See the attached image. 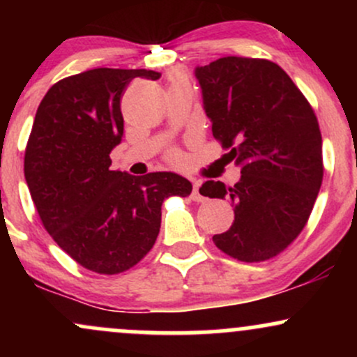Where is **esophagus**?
<instances>
[{
    "label": "esophagus",
    "instance_id": "1",
    "mask_svg": "<svg viewBox=\"0 0 357 357\" xmlns=\"http://www.w3.org/2000/svg\"><path fill=\"white\" fill-rule=\"evenodd\" d=\"M199 186H202V183H199V181L192 183V192H191L192 202H203V199H204L202 196V192H199Z\"/></svg>",
    "mask_w": 357,
    "mask_h": 357
}]
</instances>
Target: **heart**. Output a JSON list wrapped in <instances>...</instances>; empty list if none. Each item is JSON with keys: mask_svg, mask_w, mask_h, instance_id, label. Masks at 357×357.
Masks as SVG:
<instances>
[{"mask_svg": "<svg viewBox=\"0 0 357 357\" xmlns=\"http://www.w3.org/2000/svg\"><path fill=\"white\" fill-rule=\"evenodd\" d=\"M173 82H184V84H188L186 77H184L183 73H176V75L171 77V84H173ZM171 159H173V161H176V162H179L183 158H181V154H179V153H171Z\"/></svg>", "mask_w": 357, "mask_h": 357, "instance_id": "1", "label": "heart"}]
</instances>
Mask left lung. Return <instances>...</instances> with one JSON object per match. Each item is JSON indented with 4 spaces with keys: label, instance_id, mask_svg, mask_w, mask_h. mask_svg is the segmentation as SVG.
<instances>
[{
    "label": "left lung",
    "instance_id": "1",
    "mask_svg": "<svg viewBox=\"0 0 357 357\" xmlns=\"http://www.w3.org/2000/svg\"><path fill=\"white\" fill-rule=\"evenodd\" d=\"M215 139L241 167L228 188L206 181L199 192L227 198L230 230L213 236L221 252L264 261L297 238L322 184V136L312 107L277 63L223 56L195 68Z\"/></svg>",
    "mask_w": 357,
    "mask_h": 357
}]
</instances>
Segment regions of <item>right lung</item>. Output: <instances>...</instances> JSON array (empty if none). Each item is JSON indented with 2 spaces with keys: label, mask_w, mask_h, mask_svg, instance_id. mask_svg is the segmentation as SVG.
I'll list each match as a JSON object with an SVG mask.
<instances>
[{
  "label": "right lung",
  "mask_w": 357,
  "mask_h": 357,
  "mask_svg": "<svg viewBox=\"0 0 357 357\" xmlns=\"http://www.w3.org/2000/svg\"><path fill=\"white\" fill-rule=\"evenodd\" d=\"M136 77L161 73L93 68L56 82L24 151V179L45 230L77 264L105 275L141 261L159 235L162 202L192 190L176 173L110 169L124 134L121 97Z\"/></svg>",
  "instance_id": "1"
}]
</instances>
